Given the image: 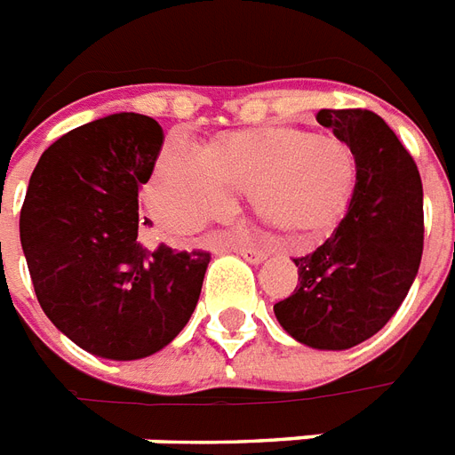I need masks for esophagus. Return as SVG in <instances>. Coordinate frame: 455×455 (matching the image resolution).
<instances>
[{
	"label": "esophagus",
	"instance_id": "34e87169",
	"mask_svg": "<svg viewBox=\"0 0 455 455\" xmlns=\"http://www.w3.org/2000/svg\"><path fill=\"white\" fill-rule=\"evenodd\" d=\"M238 252H241V255L252 264H259L264 257H267V250H259V248H238Z\"/></svg>",
	"mask_w": 455,
	"mask_h": 455
}]
</instances>
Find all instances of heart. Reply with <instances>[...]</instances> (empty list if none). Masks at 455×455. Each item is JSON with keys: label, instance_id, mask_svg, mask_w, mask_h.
I'll return each instance as SVG.
<instances>
[{"label": "heart", "instance_id": "heart-1", "mask_svg": "<svg viewBox=\"0 0 455 455\" xmlns=\"http://www.w3.org/2000/svg\"><path fill=\"white\" fill-rule=\"evenodd\" d=\"M359 160L347 141L278 124L234 132L207 148H164L153 174V212L177 234L220 220L231 196L250 198L262 224L298 243L335 228L352 205Z\"/></svg>", "mask_w": 455, "mask_h": 455}]
</instances>
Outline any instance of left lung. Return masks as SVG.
<instances>
[{
	"label": "left lung",
	"instance_id": "obj_1",
	"mask_svg": "<svg viewBox=\"0 0 455 455\" xmlns=\"http://www.w3.org/2000/svg\"><path fill=\"white\" fill-rule=\"evenodd\" d=\"M316 120L352 146L359 181L331 238L292 259L298 285L274 314L302 345L349 349L373 338L409 295L423 257V181L373 110H318Z\"/></svg>",
	"mask_w": 455,
	"mask_h": 455
}]
</instances>
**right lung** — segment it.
<instances>
[{
	"instance_id": "add662e5",
	"label": "right lung",
	"mask_w": 455,
	"mask_h": 455,
	"mask_svg": "<svg viewBox=\"0 0 455 455\" xmlns=\"http://www.w3.org/2000/svg\"><path fill=\"white\" fill-rule=\"evenodd\" d=\"M163 139L139 113L82 124L42 153L25 193L20 245L39 307L103 359H144L170 345L210 264L205 250H148L137 238L151 224L139 214V188Z\"/></svg>"
}]
</instances>
